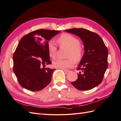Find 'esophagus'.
Segmentation results:
<instances>
[{"label":"esophagus","instance_id":"esophagus-1","mask_svg":"<svg viewBox=\"0 0 121 121\" xmlns=\"http://www.w3.org/2000/svg\"><path fill=\"white\" fill-rule=\"evenodd\" d=\"M63 70L64 72H66V73H69V71H70L69 70V69H63Z\"/></svg>","mask_w":121,"mask_h":121}]
</instances>
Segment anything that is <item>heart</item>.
I'll use <instances>...</instances> for the list:
<instances>
[{
	"mask_svg": "<svg viewBox=\"0 0 121 121\" xmlns=\"http://www.w3.org/2000/svg\"><path fill=\"white\" fill-rule=\"evenodd\" d=\"M57 42L61 47L69 49L68 52L67 60L58 59L53 62L52 65L56 69H66L73 67L75 64V61H79L82 57L83 50L80 46V40L74 36L68 33H63L57 38ZM49 57L52 59L56 57L57 48L54 43L50 41L47 46Z\"/></svg>",
	"mask_w": 121,
	"mask_h": 121,
	"instance_id": "1",
	"label": "heart"
}]
</instances>
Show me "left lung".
Returning <instances> with one entry per match:
<instances>
[{
  "instance_id": "8db88e82",
  "label": "left lung",
  "mask_w": 121,
  "mask_h": 121,
  "mask_svg": "<svg viewBox=\"0 0 121 121\" xmlns=\"http://www.w3.org/2000/svg\"><path fill=\"white\" fill-rule=\"evenodd\" d=\"M65 31L79 37L84 46V54L77 69L81 71L72 84L79 91L90 90L103 80L108 67V49L97 33L82 28Z\"/></svg>"
}]
</instances>
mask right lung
I'll return each instance as SVG.
<instances>
[{"mask_svg": "<svg viewBox=\"0 0 121 121\" xmlns=\"http://www.w3.org/2000/svg\"><path fill=\"white\" fill-rule=\"evenodd\" d=\"M59 30L39 29L21 39L14 52L13 71L22 87L32 91L42 90L52 80L55 69L45 68L51 64L48 55V41Z\"/></svg>", "mask_w": 121, "mask_h": 121, "instance_id": "right-lung-1", "label": "right lung"}]
</instances>
